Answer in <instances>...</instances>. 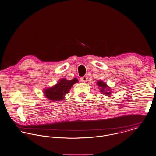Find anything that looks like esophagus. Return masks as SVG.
Listing matches in <instances>:
<instances>
[{"label":"esophagus","mask_w":156,"mask_h":156,"mask_svg":"<svg viewBox=\"0 0 156 156\" xmlns=\"http://www.w3.org/2000/svg\"><path fill=\"white\" fill-rule=\"evenodd\" d=\"M87 80H88V78H87V76H84L81 78V81H82L83 82H86V81H87Z\"/></svg>","instance_id":"34e87169"}]
</instances>
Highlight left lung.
Instances as JSON below:
<instances>
[{"mask_svg": "<svg viewBox=\"0 0 156 156\" xmlns=\"http://www.w3.org/2000/svg\"><path fill=\"white\" fill-rule=\"evenodd\" d=\"M100 87V92L105 95H110L112 93L111 88L103 81L99 80L97 84Z\"/></svg>", "mask_w": 156, "mask_h": 156, "instance_id": "1", "label": "left lung"}]
</instances>
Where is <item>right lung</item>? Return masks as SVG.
Listing matches in <instances>:
<instances>
[{
  "instance_id": "1",
  "label": "right lung",
  "mask_w": 156,
  "mask_h": 156,
  "mask_svg": "<svg viewBox=\"0 0 156 156\" xmlns=\"http://www.w3.org/2000/svg\"><path fill=\"white\" fill-rule=\"evenodd\" d=\"M78 82L77 78H75L72 80H67L62 78L53 87L44 89V95L48 100L53 101H60L64 98L65 95L70 91L73 85Z\"/></svg>"
}]
</instances>
